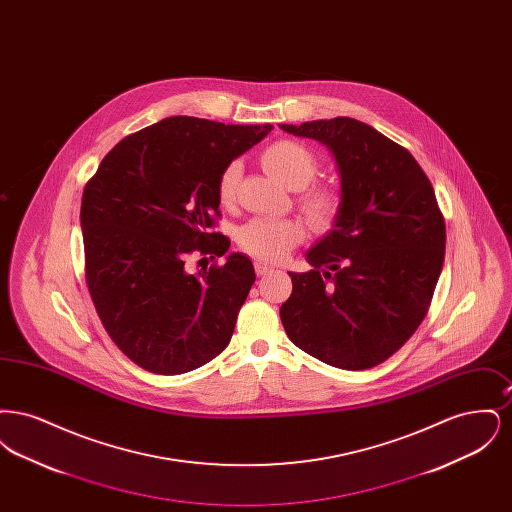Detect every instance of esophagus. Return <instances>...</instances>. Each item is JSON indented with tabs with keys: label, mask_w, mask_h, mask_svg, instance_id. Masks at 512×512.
I'll return each instance as SVG.
<instances>
[{
	"label": "esophagus",
	"mask_w": 512,
	"mask_h": 512,
	"mask_svg": "<svg viewBox=\"0 0 512 512\" xmlns=\"http://www.w3.org/2000/svg\"><path fill=\"white\" fill-rule=\"evenodd\" d=\"M255 272H257V276H263V274L272 272V267L267 265V263H263V261H255Z\"/></svg>",
	"instance_id": "1"
}]
</instances>
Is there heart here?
I'll return each mask as SVG.
<instances>
[{
    "label": "heart",
    "mask_w": 512,
    "mask_h": 512,
    "mask_svg": "<svg viewBox=\"0 0 512 512\" xmlns=\"http://www.w3.org/2000/svg\"><path fill=\"white\" fill-rule=\"evenodd\" d=\"M263 169L282 182L286 188L299 192L307 188L318 172L317 155L309 147L280 140L263 149L261 153ZM242 176V165L232 161L224 167L219 176V199L222 205H232L236 199V188ZM299 207L315 228H328L340 213V194L326 186H315L303 190L299 195ZM305 236L301 220H251L240 230V245L249 255L263 261H282L292 247Z\"/></svg>",
    "instance_id": "b5f03b06"
}]
</instances>
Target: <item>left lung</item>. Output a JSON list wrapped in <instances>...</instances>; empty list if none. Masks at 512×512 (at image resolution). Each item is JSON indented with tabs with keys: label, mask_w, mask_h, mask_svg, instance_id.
Here are the masks:
<instances>
[{
	"label": "left lung",
	"mask_w": 512,
	"mask_h": 512,
	"mask_svg": "<svg viewBox=\"0 0 512 512\" xmlns=\"http://www.w3.org/2000/svg\"><path fill=\"white\" fill-rule=\"evenodd\" d=\"M330 149L338 217L290 272L280 307L288 338L343 370L384 363L420 326L445 257V222L428 176L405 147L349 117L280 124Z\"/></svg>",
	"instance_id": "left-lung-1"
}]
</instances>
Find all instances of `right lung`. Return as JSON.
I'll use <instances>...</instances> for the list:
<instances>
[{"label":"right lung","instance_id":"1","mask_svg":"<svg viewBox=\"0 0 512 512\" xmlns=\"http://www.w3.org/2000/svg\"><path fill=\"white\" fill-rule=\"evenodd\" d=\"M270 130L169 117L121 140L86 184L80 226L92 301L111 340L149 372H190L230 343L255 282L251 259L228 253L222 267L192 274L186 257L228 251V238L211 232L220 172Z\"/></svg>","mask_w":512,"mask_h":512}]
</instances>
